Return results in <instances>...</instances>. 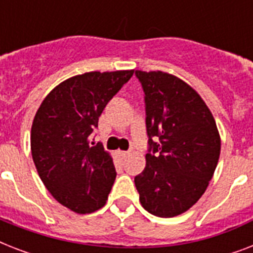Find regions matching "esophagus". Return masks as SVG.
I'll use <instances>...</instances> for the list:
<instances>
[{"label":"esophagus","mask_w":253,"mask_h":253,"mask_svg":"<svg viewBox=\"0 0 253 253\" xmlns=\"http://www.w3.org/2000/svg\"><path fill=\"white\" fill-rule=\"evenodd\" d=\"M119 154V156H121V158H127V156H128V154H130V151H119L118 152Z\"/></svg>","instance_id":"1"}]
</instances>
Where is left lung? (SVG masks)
Instances as JSON below:
<instances>
[{
  "label": "left lung",
  "instance_id": "8db88e82",
  "mask_svg": "<svg viewBox=\"0 0 253 253\" xmlns=\"http://www.w3.org/2000/svg\"><path fill=\"white\" fill-rule=\"evenodd\" d=\"M135 75L144 90L150 138L146 168L135 186L147 211L172 218L208 189L219 160V131L208 105L185 81L162 71Z\"/></svg>",
  "mask_w": 253,
  "mask_h": 253
}]
</instances>
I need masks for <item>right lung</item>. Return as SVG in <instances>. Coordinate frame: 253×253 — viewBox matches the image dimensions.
I'll return each mask as SVG.
<instances>
[{
  "label": "right lung",
  "mask_w": 253,
  "mask_h": 253,
  "mask_svg": "<svg viewBox=\"0 0 253 253\" xmlns=\"http://www.w3.org/2000/svg\"><path fill=\"white\" fill-rule=\"evenodd\" d=\"M134 69L86 72L55 86L43 99L31 127V155L38 174L55 200L87 214L106 204L114 184L113 158L89 135L107 102Z\"/></svg>",
  "instance_id": "right-lung-1"
}]
</instances>
